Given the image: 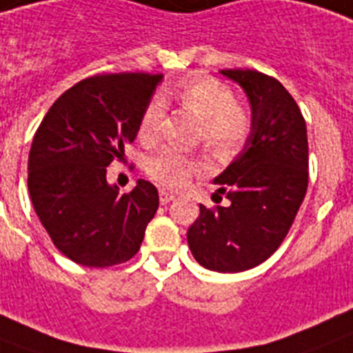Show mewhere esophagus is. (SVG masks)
I'll list each match as a JSON object with an SVG mask.
<instances>
[{
  "instance_id": "34e87169",
  "label": "esophagus",
  "mask_w": 353,
  "mask_h": 353,
  "mask_svg": "<svg viewBox=\"0 0 353 353\" xmlns=\"http://www.w3.org/2000/svg\"><path fill=\"white\" fill-rule=\"evenodd\" d=\"M174 199H176V195L174 194H170V192H167V190H159V203L161 204H168L170 201H174Z\"/></svg>"
}]
</instances>
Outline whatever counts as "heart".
Returning a JSON list of instances; mask_svg holds the SVG:
<instances>
[{"label":"heart","mask_w":353,"mask_h":353,"mask_svg":"<svg viewBox=\"0 0 353 353\" xmlns=\"http://www.w3.org/2000/svg\"><path fill=\"white\" fill-rule=\"evenodd\" d=\"M172 94L183 108L194 112L201 120V136L206 149L217 156H228L245 143L251 132V117L235 102L232 88L213 77H192L176 85ZM163 118V103L152 99L145 105L138 123V136L143 141L156 138ZM199 170L194 159L181 156L176 150H163L147 163V172L152 179L168 188H181Z\"/></svg>","instance_id":"1"}]
</instances>
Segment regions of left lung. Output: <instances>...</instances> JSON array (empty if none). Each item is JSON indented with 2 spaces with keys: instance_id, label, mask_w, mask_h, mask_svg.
Listing matches in <instances>:
<instances>
[{
  "instance_id": "8db88e82",
  "label": "left lung",
  "mask_w": 353,
  "mask_h": 353,
  "mask_svg": "<svg viewBox=\"0 0 353 353\" xmlns=\"http://www.w3.org/2000/svg\"><path fill=\"white\" fill-rule=\"evenodd\" d=\"M251 103L244 149L213 179L228 206L206 208L188 228L194 259L210 271L241 272L265 262L291 230L309 185L307 125L276 79L256 70H221Z\"/></svg>"
}]
</instances>
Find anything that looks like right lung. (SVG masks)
Wrapping results in <instances>:
<instances>
[{
	"label": "right lung",
	"mask_w": 353,
	"mask_h": 353,
	"mask_svg": "<svg viewBox=\"0 0 353 353\" xmlns=\"http://www.w3.org/2000/svg\"><path fill=\"white\" fill-rule=\"evenodd\" d=\"M163 75L105 73L84 79L53 103L32 141L28 192L34 210L62 254L88 268L131 260L159 206L152 183L120 194L105 179Z\"/></svg>",
	"instance_id": "add662e5"
}]
</instances>
